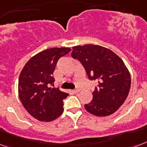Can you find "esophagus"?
<instances>
[{
  "label": "esophagus",
  "instance_id": "esophagus-1",
  "mask_svg": "<svg viewBox=\"0 0 147 147\" xmlns=\"http://www.w3.org/2000/svg\"><path fill=\"white\" fill-rule=\"evenodd\" d=\"M72 92H73L74 94H77V93L79 92V89H75V90H72Z\"/></svg>",
  "mask_w": 147,
  "mask_h": 147
}]
</instances>
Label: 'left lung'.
<instances>
[{
  "label": "left lung",
  "instance_id": "8db88e82",
  "mask_svg": "<svg viewBox=\"0 0 147 147\" xmlns=\"http://www.w3.org/2000/svg\"><path fill=\"white\" fill-rule=\"evenodd\" d=\"M71 57L78 59L90 81H97L93 99L84 104L96 116L113 114L123 104L131 88V76L124 62L114 52L94 45L72 47Z\"/></svg>",
  "mask_w": 147,
  "mask_h": 147
}]
</instances>
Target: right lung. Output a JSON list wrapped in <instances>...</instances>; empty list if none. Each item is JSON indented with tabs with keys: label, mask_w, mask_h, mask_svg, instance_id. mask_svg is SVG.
<instances>
[{
	"label": "right lung",
	"mask_w": 147,
	"mask_h": 147,
	"mask_svg": "<svg viewBox=\"0 0 147 147\" xmlns=\"http://www.w3.org/2000/svg\"><path fill=\"white\" fill-rule=\"evenodd\" d=\"M69 47L50 48L34 55L22 69L19 78V96L23 107L34 119L51 121L61 115L63 100L69 94L50 88L57 63L69 53Z\"/></svg>",
	"instance_id": "add662e5"
}]
</instances>
